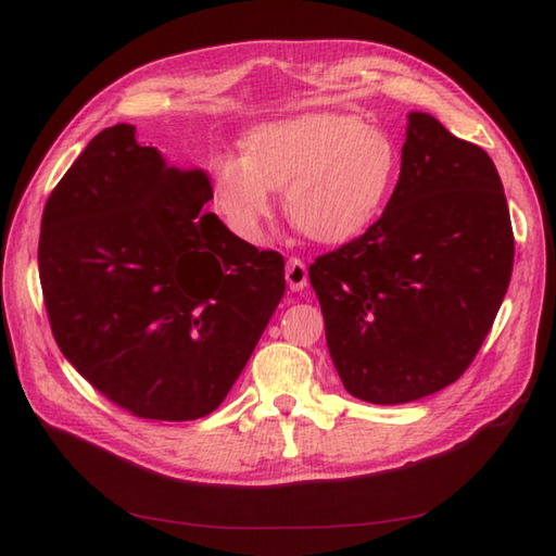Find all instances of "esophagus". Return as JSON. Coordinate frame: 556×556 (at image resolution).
Listing matches in <instances>:
<instances>
[{
  "instance_id": "esophagus-1",
  "label": "esophagus",
  "mask_w": 556,
  "mask_h": 556,
  "mask_svg": "<svg viewBox=\"0 0 556 556\" xmlns=\"http://www.w3.org/2000/svg\"><path fill=\"white\" fill-rule=\"evenodd\" d=\"M285 277H287V285L291 291H303L305 287H308V267H305V263L299 257L287 260Z\"/></svg>"
}]
</instances>
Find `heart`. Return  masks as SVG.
<instances>
[{
    "mask_svg": "<svg viewBox=\"0 0 556 556\" xmlns=\"http://www.w3.org/2000/svg\"><path fill=\"white\" fill-rule=\"evenodd\" d=\"M399 146L351 114H303L248 134L243 157L212 164V198L229 227L257 239L287 188V212L317 243L356 239L380 217L399 176Z\"/></svg>",
    "mask_w": 556,
    "mask_h": 556,
    "instance_id": "1",
    "label": "heart"
}]
</instances>
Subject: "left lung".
<instances>
[{
    "label": "left lung",
    "mask_w": 556,
    "mask_h": 556,
    "mask_svg": "<svg viewBox=\"0 0 556 556\" xmlns=\"http://www.w3.org/2000/svg\"><path fill=\"white\" fill-rule=\"evenodd\" d=\"M511 267L494 162L434 116L410 112L382 217L308 269L346 392L389 406L456 382L497 317Z\"/></svg>",
    "instance_id": "obj_1"
}]
</instances>
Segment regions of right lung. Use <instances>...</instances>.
I'll return each mask as SVG.
<instances>
[{"label": "right lung", "instance_id": "1", "mask_svg": "<svg viewBox=\"0 0 556 556\" xmlns=\"http://www.w3.org/2000/svg\"><path fill=\"white\" fill-rule=\"evenodd\" d=\"M207 200L210 176L169 167L131 124L92 138L47 198L38 265L56 346L138 418L215 410L285 296V257Z\"/></svg>", "mask_w": 556, "mask_h": 556}]
</instances>
